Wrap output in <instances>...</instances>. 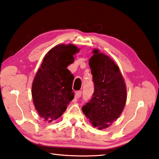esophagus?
Here are the masks:
<instances>
[{"instance_id": "1", "label": "esophagus", "mask_w": 159, "mask_h": 159, "mask_svg": "<svg viewBox=\"0 0 159 159\" xmlns=\"http://www.w3.org/2000/svg\"><path fill=\"white\" fill-rule=\"evenodd\" d=\"M81 94H82V93H81V91H77L76 93H75V97H76L77 98H79L81 96Z\"/></svg>"}]
</instances>
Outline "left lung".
I'll list each match as a JSON object with an SVG mask.
<instances>
[{"mask_svg": "<svg viewBox=\"0 0 159 159\" xmlns=\"http://www.w3.org/2000/svg\"><path fill=\"white\" fill-rule=\"evenodd\" d=\"M89 66L93 75L94 92L83 112L94 127L103 129L119 117L127 98L126 86L119 68L98 49L93 51Z\"/></svg>", "mask_w": 159, "mask_h": 159, "instance_id": "1", "label": "left lung"}]
</instances>
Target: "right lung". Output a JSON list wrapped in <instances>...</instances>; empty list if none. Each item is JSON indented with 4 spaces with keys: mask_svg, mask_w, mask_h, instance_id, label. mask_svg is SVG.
Returning a JSON list of instances; mask_svg holds the SVG:
<instances>
[{
    "mask_svg": "<svg viewBox=\"0 0 159 159\" xmlns=\"http://www.w3.org/2000/svg\"><path fill=\"white\" fill-rule=\"evenodd\" d=\"M79 51L75 45H58L45 56L35 74L32 85L33 101L45 120H56L74 98V76L67 67L73 63V56Z\"/></svg>",
    "mask_w": 159,
    "mask_h": 159,
    "instance_id": "obj_1",
    "label": "right lung"
}]
</instances>
